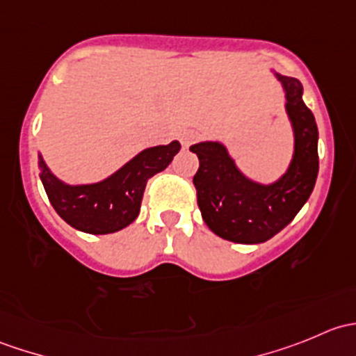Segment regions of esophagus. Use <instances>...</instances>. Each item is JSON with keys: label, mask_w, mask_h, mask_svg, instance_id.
<instances>
[{"label": "esophagus", "mask_w": 356, "mask_h": 356, "mask_svg": "<svg viewBox=\"0 0 356 356\" xmlns=\"http://www.w3.org/2000/svg\"><path fill=\"white\" fill-rule=\"evenodd\" d=\"M196 138H198V134H196L195 131L181 132V143H182V146H184V148H188V146L191 145V143H195Z\"/></svg>", "instance_id": "esophagus-1"}]
</instances>
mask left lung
<instances>
[{"instance_id":"8db88e82","label":"left lung","mask_w":356,"mask_h":356,"mask_svg":"<svg viewBox=\"0 0 356 356\" xmlns=\"http://www.w3.org/2000/svg\"><path fill=\"white\" fill-rule=\"evenodd\" d=\"M286 92V111L294 134V153L286 174L272 184L246 177L218 141L193 145L200 168L193 177L198 207L211 232L241 245L265 243L286 227L314 191L318 174V131L303 102L298 79L274 72Z\"/></svg>"}]
</instances>
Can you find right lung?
<instances>
[{
  "instance_id": "add662e5",
  "label": "right lung",
  "mask_w": 356,
  "mask_h": 356,
  "mask_svg": "<svg viewBox=\"0 0 356 356\" xmlns=\"http://www.w3.org/2000/svg\"><path fill=\"white\" fill-rule=\"evenodd\" d=\"M179 149V141L146 148L110 177L79 186L53 175L39 153V177L49 203L68 225L88 234H111L136 220L148 179L165 170Z\"/></svg>"
}]
</instances>
